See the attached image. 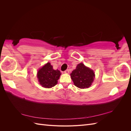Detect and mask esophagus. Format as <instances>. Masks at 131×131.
Here are the masks:
<instances>
[{"mask_svg": "<svg viewBox=\"0 0 131 131\" xmlns=\"http://www.w3.org/2000/svg\"><path fill=\"white\" fill-rule=\"evenodd\" d=\"M69 72V71L68 69H67V70H66L64 71V73H66V74H68Z\"/></svg>", "mask_w": 131, "mask_h": 131, "instance_id": "1", "label": "esophagus"}]
</instances>
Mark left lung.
Returning <instances> with one entry per match:
<instances>
[{
	"mask_svg": "<svg viewBox=\"0 0 131 131\" xmlns=\"http://www.w3.org/2000/svg\"><path fill=\"white\" fill-rule=\"evenodd\" d=\"M70 76L75 86L80 89H86L92 84L94 73L92 70L88 68L83 63H80L70 74Z\"/></svg>",
	"mask_w": 131,
	"mask_h": 131,
	"instance_id": "obj_1",
	"label": "left lung"
}]
</instances>
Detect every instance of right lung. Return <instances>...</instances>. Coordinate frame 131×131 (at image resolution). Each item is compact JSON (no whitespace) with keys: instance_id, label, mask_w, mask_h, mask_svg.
Returning <instances> with one entry per match:
<instances>
[{"instance_id":"right-lung-1","label":"right lung","mask_w":131,"mask_h":131,"mask_svg":"<svg viewBox=\"0 0 131 131\" xmlns=\"http://www.w3.org/2000/svg\"><path fill=\"white\" fill-rule=\"evenodd\" d=\"M60 71L54 70L50 63L39 70L37 77L40 84L45 88H51L57 84L61 75Z\"/></svg>"}]
</instances>
